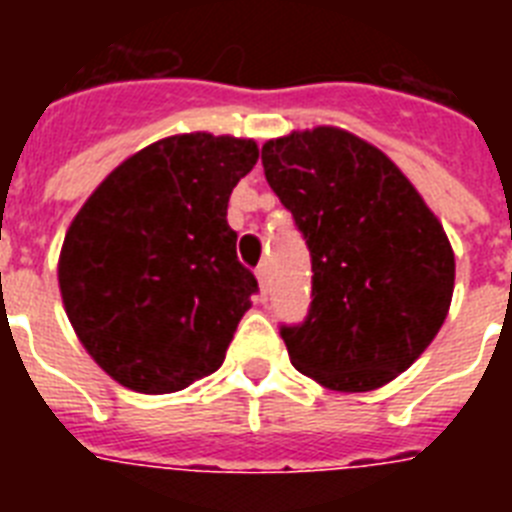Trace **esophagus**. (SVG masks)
<instances>
[{
  "mask_svg": "<svg viewBox=\"0 0 512 512\" xmlns=\"http://www.w3.org/2000/svg\"><path fill=\"white\" fill-rule=\"evenodd\" d=\"M257 276V287H260V297H265V292H268V265H260L255 271Z\"/></svg>",
  "mask_w": 512,
  "mask_h": 512,
  "instance_id": "esophagus-1",
  "label": "esophagus"
}]
</instances>
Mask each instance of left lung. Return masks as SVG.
Returning <instances> with one entry per match:
<instances>
[{"label": "left lung", "instance_id": "1", "mask_svg": "<svg viewBox=\"0 0 512 512\" xmlns=\"http://www.w3.org/2000/svg\"><path fill=\"white\" fill-rule=\"evenodd\" d=\"M263 167L313 263L308 319L281 327L289 361L340 393L388 385L425 353L452 305L444 225L380 148L340 127L268 140Z\"/></svg>", "mask_w": 512, "mask_h": 512}]
</instances>
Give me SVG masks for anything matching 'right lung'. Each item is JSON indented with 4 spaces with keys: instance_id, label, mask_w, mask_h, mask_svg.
Segmentation results:
<instances>
[{
    "instance_id": "add662e5",
    "label": "right lung",
    "mask_w": 512,
    "mask_h": 512,
    "mask_svg": "<svg viewBox=\"0 0 512 512\" xmlns=\"http://www.w3.org/2000/svg\"><path fill=\"white\" fill-rule=\"evenodd\" d=\"M257 143L185 132L140 148L90 193L60 247L63 308L119 385L162 396L220 369L255 276L236 257L228 199Z\"/></svg>"
}]
</instances>
